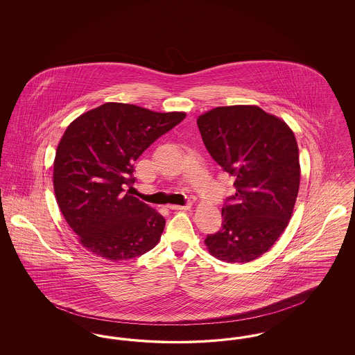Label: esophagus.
Segmentation results:
<instances>
[{"label": "esophagus", "instance_id": "obj_1", "mask_svg": "<svg viewBox=\"0 0 355 355\" xmlns=\"http://www.w3.org/2000/svg\"><path fill=\"white\" fill-rule=\"evenodd\" d=\"M171 210H189L191 207V205H186V206H181V205H169L168 206Z\"/></svg>", "mask_w": 355, "mask_h": 355}]
</instances>
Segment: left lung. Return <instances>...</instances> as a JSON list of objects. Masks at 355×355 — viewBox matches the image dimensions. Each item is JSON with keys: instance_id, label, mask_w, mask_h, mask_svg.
I'll list each match as a JSON object with an SVG mask.
<instances>
[{"instance_id": "obj_1", "label": "left lung", "mask_w": 355, "mask_h": 355, "mask_svg": "<svg viewBox=\"0 0 355 355\" xmlns=\"http://www.w3.org/2000/svg\"><path fill=\"white\" fill-rule=\"evenodd\" d=\"M197 125L236 187L223 203L222 229L205 243L220 261L250 262L270 249L291 218L301 178L295 135L285 121L254 105L216 107Z\"/></svg>"}]
</instances>
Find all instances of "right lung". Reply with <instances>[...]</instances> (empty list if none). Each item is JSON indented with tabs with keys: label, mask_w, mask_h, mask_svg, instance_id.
<instances>
[{
	"label": "right lung",
	"mask_w": 355,
	"mask_h": 355,
	"mask_svg": "<svg viewBox=\"0 0 355 355\" xmlns=\"http://www.w3.org/2000/svg\"><path fill=\"white\" fill-rule=\"evenodd\" d=\"M185 117L106 102L69 125L57 146L53 185L64 218L86 250L117 262L158 243L165 218L123 189L135 182L138 157Z\"/></svg>",
	"instance_id": "right-lung-1"
}]
</instances>
